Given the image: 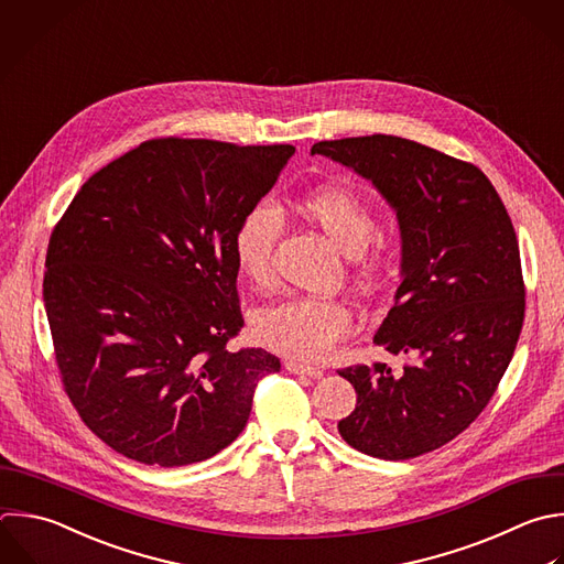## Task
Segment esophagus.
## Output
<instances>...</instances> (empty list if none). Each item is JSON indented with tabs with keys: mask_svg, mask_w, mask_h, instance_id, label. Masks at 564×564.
<instances>
[{
	"mask_svg": "<svg viewBox=\"0 0 564 564\" xmlns=\"http://www.w3.org/2000/svg\"><path fill=\"white\" fill-rule=\"evenodd\" d=\"M284 368H286L289 372H293V375H306V377H311V379H319V377L324 375V370L313 368V366H304V364L293 361V359H286V361H284Z\"/></svg>",
	"mask_w": 564,
	"mask_h": 564,
	"instance_id": "34e87169",
	"label": "esophagus"
}]
</instances>
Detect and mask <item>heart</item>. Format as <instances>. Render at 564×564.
I'll return each mask as SVG.
<instances>
[{
    "instance_id": "heart-1",
    "label": "heart",
    "mask_w": 564,
    "mask_h": 564,
    "mask_svg": "<svg viewBox=\"0 0 564 564\" xmlns=\"http://www.w3.org/2000/svg\"><path fill=\"white\" fill-rule=\"evenodd\" d=\"M297 209L339 247L359 291L377 293L392 278L399 249L372 240L377 218L361 196L335 185L315 187L300 196ZM282 227V216L269 200L253 203L236 227V267L260 289L275 282V247ZM348 330L350 311L333 297H289L253 315V333L267 348L308 364L330 357Z\"/></svg>"
}]
</instances>
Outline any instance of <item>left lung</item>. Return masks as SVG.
I'll return each mask as SVG.
<instances>
[{
    "label": "left lung",
    "instance_id": "1",
    "mask_svg": "<svg viewBox=\"0 0 564 564\" xmlns=\"http://www.w3.org/2000/svg\"><path fill=\"white\" fill-rule=\"evenodd\" d=\"M311 154L352 167L394 207L403 280L375 344L419 357L401 377L379 361L341 368L357 405L337 430L375 458L427 454L485 410L516 350L524 282L511 218L476 165L401 137L319 141Z\"/></svg>",
    "mask_w": 564,
    "mask_h": 564
}]
</instances>
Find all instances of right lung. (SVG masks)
<instances>
[{"label":"right lung","instance_id":"obj_1","mask_svg":"<svg viewBox=\"0 0 564 564\" xmlns=\"http://www.w3.org/2000/svg\"><path fill=\"white\" fill-rule=\"evenodd\" d=\"M293 152L152 139L93 174L55 225L44 302L59 377L115 452L181 467L245 430L280 359L229 348L245 326L234 234Z\"/></svg>","mask_w":564,"mask_h":564}]
</instances>
